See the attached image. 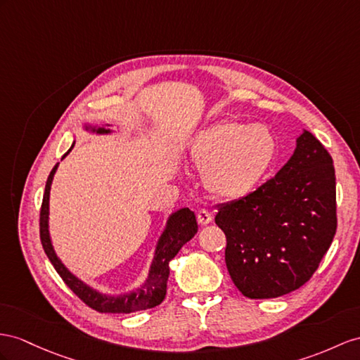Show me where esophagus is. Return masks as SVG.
<instances>
[{"instance_id": "obj_1", "label": "esophagus", "mask_w": 360, "mask_h": 360, "mask_svg": "<svg viewBox=\"0 0 360 360\" xmlns=\"http://www.w3.org/2000/svg\"><path fill=\"white\" fill-rule=\"evenodd\" d=\"M211 217H213V214H211L210 211L205 210V208H202V210L198 211V222H199L200 225L210 224V222H211Z\"/></svg>"}]
</instances>
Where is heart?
<instances>
[{
    "label": "heart",
    "mask_w": 360,
    "mask_h": 360,
    "mask_svg": "<svg viewBox=\"0 0 360 360\" xmlns=\"http://www.w3.org/2000/svg\"><path fill=\"white\" fill-rule=\"evenodd\" d=\"M276 143L263 124L222 122L202 132L191 147V160L205 172L208 191L222 199L251 193L268 172Z\"/></svg>",
    "instance_id": "obj_1"
}]
</instances>
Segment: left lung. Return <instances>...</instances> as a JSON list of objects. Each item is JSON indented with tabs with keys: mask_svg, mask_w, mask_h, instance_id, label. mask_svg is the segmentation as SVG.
Wrapping results in <instances>:
<instances>
[{
	"mask_svg": "<svg viewBox=\"0 0 360 360\" xmlns=\"http://www.w3.org/2000/svg\"><path fill=\"white\" fill-rule=\"evenodd\" d=\"M225 262L236 288L251 300L278 298L306 284L336 234L333 160L310 132L274 178L219 205Z\"/></svg>",
	"mask_w": 360,
	"mask_h": 360,
	"instance_id": "8db88e82",
	"label": "left lung"
}]
</instances>
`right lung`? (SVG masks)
Here are the masks:
<instances>
[{
	"instance_id": "right-lung-1",
	"label": "right lung",
	"mask_w": 360,
	"mask_h": 360,
	"mask_svg": "<svg viewBox=\"0 0 360 360\" xmlns=\"http://www.w3.org/2000/svg\"><path fill=\"white\" fill-rule=\"evenodd\" d=\"M91 131H94L97 134H108L109 129L91 127ZM71 149L63 155L62 158H65V156L71 152ZM58 165L59 162L54 165L53 170L49 174L47 184H45V191H44L42 205H41V216H39V233H41V243H42L44 251L47 254L51 264L54 266V269H56L58 274L60 275L63 283H65L68 288L86 304L88 307L94 309L100 313H134V311H140V310L158 306V304H161L162 300L165 298V292H167L170 260L179 252L181 248L198 233V222H196L195 213L188 208H182L170 216L167 228H165V231L162 233L158 242V246H156L153 263L149 272V278L146 280V283L140 289H136L135 292H131V293L122 295V297H108V295H103L94 289H91L89 285L76 278V276L60 263L58 255L54 254L51 240H50V234H49V200H50L51 181H53L54 173L58 170Z\"/></svg>"
}]
</instances>
